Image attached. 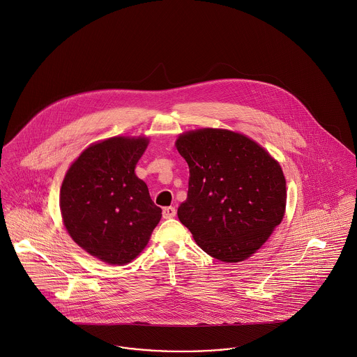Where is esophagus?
Masks as SVG:
<instances>
[{"mask_svg": "<svg viewBox=\"0 0 357 357\" xmlns=\"http://www.w3.org/2000/svg\"><path fill=\"white\" fill-rule=\"evenodd\" d=\"M176 215V208L174 207H165L162 211V217L165 220L173 218Z\"/></svg>", "mask_w": 357, "mask_h": 357, "instance_id": "34e87169", "label": "esophagus"}]
</instances>
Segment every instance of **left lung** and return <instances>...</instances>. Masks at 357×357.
Segmentation results:
<instances>
[{"label": "left lung", "instance_id": "1", "mask_svg": "<svg viewBox=\"0 0 357 357\" xmlns=\"http://www.w3.org/2000/svg\"><path fill=\"white\" fill-rule=\"evenodd\" d=\"M176 147L190 167L180 222L210 257L230 263L250 258L284 218L281 166L258 143L231 130H192Z\"/></svg>", "mask_w": 357, "mask_h": 357}]
</instances>
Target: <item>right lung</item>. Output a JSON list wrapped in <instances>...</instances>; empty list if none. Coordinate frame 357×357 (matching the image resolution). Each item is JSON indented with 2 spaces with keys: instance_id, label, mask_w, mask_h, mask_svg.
Listing matches in <instances>:
<instances>
[{
  "instance_id": "1",
  "label": "right lung",
  "mask_w": 357,
  "mask_h": 357,
  "mask_svg": "<svg viewBox=\"0 0 357 357\" xmlns=\"http://www.w3.org/2000/svg\"><path fill=\"white\" fill-rule=\"evenodd\" d=\"M146 137H112L86 149L60 191L64 225L83 250L109 264H126L147 245L162 210L135 174Z\"/></svg>"
}]
</instances>
